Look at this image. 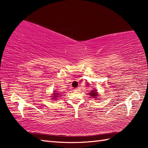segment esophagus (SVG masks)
I'll list each match as a JSON object with an SVG mask.
<instances>
[{"label": "esophagus", "instance_id": "esophagus-1", "mask_svg": "<svg viewBox=\"0 0 148 148\" xmlns=\"http://www.w3.org/2000/svg\"><path fill=\"white\" fill-rule=\"evenodd\" d=\"M79 87H77V88H74V91H75V92H77V91H79Z\"/></svg>", "mask_w": 148, "mask_h": 148}]
</instances>
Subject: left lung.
<instances>
[{
    "mask_svg": "<svg viewBox=\"0 0 148 148\" xmlns=\"http://www.w3.org/2000/svg\"><path fill=\"white\" fill-rule=\"evenodd\" d=\"M97 90H93L91 92V93H90V95L92 96V98H96V97L97 96V92H96Z\"/></svg>",
    "mask_w": 148,
    "mask_h": 148,
    "instance_id": "1",
    "label": "left lung"
}]
</instances>
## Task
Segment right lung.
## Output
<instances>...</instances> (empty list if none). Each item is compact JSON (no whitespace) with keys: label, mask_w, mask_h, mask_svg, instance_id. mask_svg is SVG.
I'll list each match as a JSON object with an SVG mask.
<instances>
[{"label":"right lung","mask_w":148,"mask_h":148,"mask_svg":"<svg viewBox=\"0 0 148 148\" xmlns=\"http://www.w3.org/2000/svg\"><path fill=\"white\" fill-rule=\"evenodd\" d=\"M55 92H56V91H55ZM58 95H59V94H58V93H54V95H53V97H54V99H56V97H58Z\"/></svg>","instance_id":"obj_1"}]
</instances>
